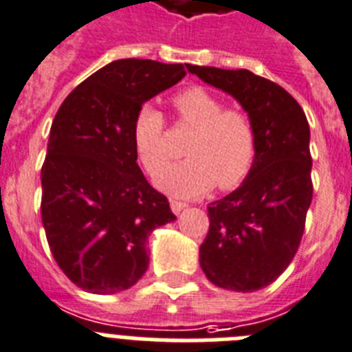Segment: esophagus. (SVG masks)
I'll use <instances>...</instances> for the list:
<instances>
[{
    "instance_id": "34e87169",
    "label": "esophagus",
    "mask_w": 352,
    "mask_h": 352,
    "mask_svg": "<svg viewBox=\"0 0 352 352\" xmlns=\"http://www.w3.org/2000/svg\"><path fill=\"white\" fill-rule=\"evenodd\" d=\"M187 203H183V201H178V199H170V210H173L174 213H176V215H178L179 212H182V210H185L187 208Z\"/></svg>"
}]
</instances>
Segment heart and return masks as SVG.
I'll use <instances>...</instances> for the list:
<instances>
[{
    "instance_id": "b5f03b06",
    "label": "heart",
    "mask_w": 352,
    "mask_h": 352,
    "mask_svg": "<svg viewBox=\"0 0 352 352\" xmlns=\"http://www.w3.org/2000/svg\"><path fill=\"white\" fill-rule=\"evenodd\" d=\"M173 107L183 126L194 128L187 160L170 165L158 176V187L179 197L205 194L217 183L228 190L244 182L258 155V131L253 119L203 87L174 94ZM133 144L144 169L158 174L170 160L165 140V119L155 107L144 104L133 122Z\"/></svg>"
}]
</instances>
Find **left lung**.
Wrapping results in <instances>:
<instances>
[{"label": "left lung", "instance_id": "obj_1", "mask_svg": "<svg viewBox=\"0 0 352 352\" xmlns=\"http://www.w3.org/2000/svg\"><path fill=\"white\" fill-rule=\"evenodd\" d=\"M203 82L242 104L258 131V155L244 183L210 203L199 263L213 285L254 292L281 276L296 256L314 197L310 126L283 87L248 69L187 65Z\"/></svg>", "mask_w": 352, "mask_h": 352}]
</instances>
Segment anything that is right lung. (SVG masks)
<instances>
[{
  "mask_svg": "<svg viewBox=\"0 0 352 352\" xmlns=\"http://www.w3.org/2000/svg\"><path fill=\"white\" fill-rule=\"evenodd\" d=\"M185 74L182 64L116 60L80 83L53 119L42 224L55 262L85 292L133 287L149 265V233L176 219L137 164L133 122L147 99Z\"/></svg>",
  "mask_w": 352,
  "mask_h": 352,
  "instance_id": "right-lung-1",
  "label": "right lung"
}]
</instances>
